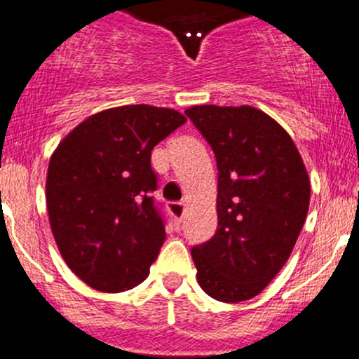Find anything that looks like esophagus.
I'll use <instances>...</instances> for the list:
<instances>
[{
	"instance_id": "obj_1",
	"label": "esophagus",
	"mask_w": 359,
	"mask_h": 359,
	"mask_svg": "<svg viewBox=\"0 0 359 359\" xmlns=\"http://www.w3.org/2000/svg\"><path fill=\"white\" fill-rule=\"evenodd\" d=\"M184 209H187V204H184V202H171V204H169V211H171V215L175 216L178 223L183 219Z\"/></svg>"
}]
</instances>
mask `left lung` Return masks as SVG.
<instances>
[{"label": "left lung", "mask_w": 359, "mask_h": 359, "mask_svg": "<svg viewBox=\"0 0 359 359\" xmlns=\"http://www.w3.org/2000/svg\"><path fill=\"white\" fill-rule=\"evenodd\" d=\"M184 113L218 165V230L191 248L197 281L215 300H250L295 248L311 201L307 169L290 134L262 109L202 104Z\"/></svg>", "instance_id": "obj_1"}]
</instances>
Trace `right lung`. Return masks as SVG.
<instances>
[{"label": "right lung", "instance_id": "add662e5", "mask_svg": "<svg viewBox=\"0 0 359 359\" xmlns=\"http://www.w3.org/2000/svg\"><path fill=\"white\" fill-rule=\"evenodd\" d=\"M184 122L171 108H109L74 127L52 154V233L67 267L90 288L126 292L150 274L165 241L151 197V150Z\"/></svg>", "mask_w": 359, "mask_h": 359}]
</instances>
